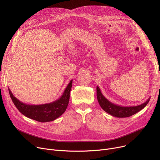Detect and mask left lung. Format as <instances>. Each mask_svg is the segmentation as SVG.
I'll use <instances>...</instances> for the list:
<instances>
[{"instance_id": "obj_1", "label": "left lung", "mask_w": 160, "mask_h": 160, "mask_svg": "<svg viewBox=\"0 0 160 160\" xmlns=\"http://www.w3.org/2000/svg\"><path fill=\"white\" fill-rule=\"evenodd\" d=\"M97 97L98 102L103 110L111 115L123 118V117H130L143 109L148 103L150 98H149L145 102L141 105L135 106H122L117 105L111 102L102 95L98 86L97 87Z\"/></svg>"}]
</instances>
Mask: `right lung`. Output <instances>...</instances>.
Wrapping results in <instances>:
<instances>
[{
	"label": "right lung",
	"mask_w": 160,
	"mask_h": 160,
	"mask_svg": "<svg viewBox=\"0 0 160 160\" xmlns=\"http://www.w3.org/2000/svg\"><path fill=\"white\" fill-rule=\"evenodd\" d=\"M72 80L67 85L62 95L55 101L40 105H30L23 103L15 98L10 89L9 93L15 107L24 116L28 118L41 122L52 121L60 117L66 110L70 98Z\"/></svg>",
	"instance_id": "obj_1"
}]
</instances>
